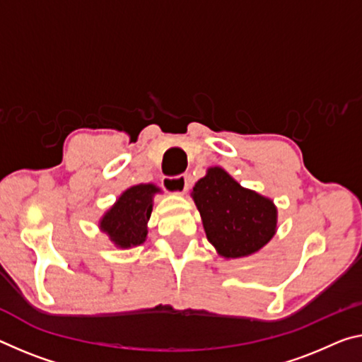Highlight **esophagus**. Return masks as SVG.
I'll return each mask as SVG.
<instances>
[{"instance_id": "obj_1", "label": "esophagus", "mask_w": 362, "mask_h": 362, "mask_svg": "<svg viewBox=\"0 0 362 362\" xmlns=\"http://www.w3.org/2000/svg\"><path fill=\"white\" fill-rule=\"evenodd\" d=\"M163 187L168 193L182 197L188 188V175H177V177H165L163 180Z\"/></svg>"}]
</instances>
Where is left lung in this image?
Here are the masks:
<instances>
[{
    "label": "left lung",
    "instance_id": "8db88e82",
    "mask_svg": "<svg viewBox=\"0 0 362 362\" xmlns=\"http://www.w3.org/2000/svg\"><path fill=\"white\" fill-rule=\"evenodd\" d=\"M192 198L208 242L223 259L257 253L277 232L279 211L272 199L242 187L219 165L194 183Z\"/></svg>",
    "mask_w": 362,
    "mask_h": 362
}]
</instances>
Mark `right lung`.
<instances>
[{
  "instance_id": "add662e5",
  "label": "right lung",
  "mask_w": 362,
  "mask_h": 362,
  "mask_svg": "<svg viewBox=\"0 0 362 362\" xmlns=\"http://www.w3.org/2000/svg\"><path fill=\"white\" fill-rule=\"evenodd\" d=\"M158 193L163 190L154 183L132 185L120 193L116 203L101 216L100 230L107 235L116 248L130 250L146 242L153 198Z\"/></svg>"
}]
</instances>
